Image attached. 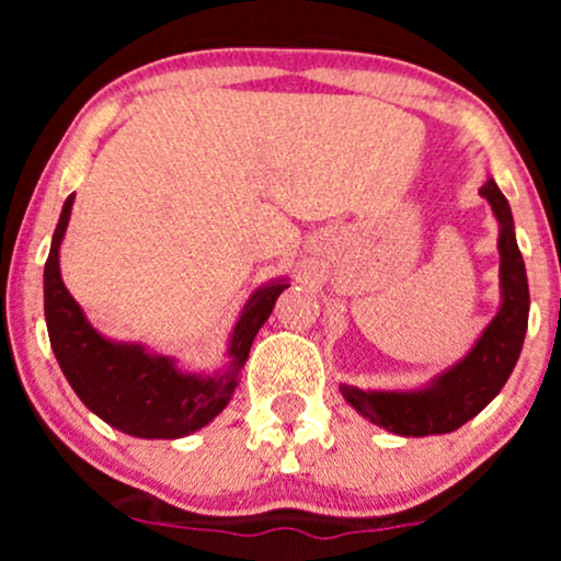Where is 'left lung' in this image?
I'll return each mask as SVG.
<instances>
[{
    "label": "left lung",
    "instance_id": "obj_1",
    "mask_svg": "<svg viewBox=\"0 0 561 561\" xmlns=\"http://www.w3.org/2000/svg\"><path fill=\"white\" fill-rule=\"evenodd\" d=\"M480 195L499 218L501 308L472 351L437 375L422 390H358L340 385V392L358 414L403 437L454 433L478 416L499 396L523 353L530 311L525 261L514 240V218L499 184L488 179Z\"/></svg>",
    "mask_w": 561,
    "mask_h": 561
}]
</instances>
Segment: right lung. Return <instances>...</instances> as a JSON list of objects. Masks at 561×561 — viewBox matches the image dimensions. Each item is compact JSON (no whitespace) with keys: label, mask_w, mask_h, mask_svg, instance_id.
I'll return each instance as SVG.
<instances>
[{"label":"right lung","mask_w":561,"mask_h":561,"mask_svg":"<svg viewBox=\"0 0 561 561\" xmlns=\"http://www.w3.org/2000/svg\"><path fill=\"white\" fill-rule=\"evenodd\" d=\"M73 195L62 205L44 263V317L49 343L62 375L89 411L121 433L176 440L216 420L231 401L248 362L250 345L272 317L274 302L289 282H272L244 302L229 340V366L218 375H186L169 356L147 353L137 343H113L83 317L81 306L62 285L60 242L66 237Z\"/></svg>","instance_id":"right-lung-1"}]
</instances>
